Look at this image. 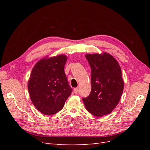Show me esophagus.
Wrapping results in <instances>:
<instances>
[{
  "mask_svg": "<svg viewBox=\"0 0 150 150\" xmlns=\"http://www.w3.org/2000/svg\"><path fill=\"white\" fill-rule=\"evenodd\" d=\"M73 91H74V93L75 94H78V93H79V89H78V88H74V90H73Z\"/></svg>",
  "mask_w": 150,
  "mask_h": 150,
  "instance_id": "esophagus-1",
  "label": "esophagus"
}]
</instances>
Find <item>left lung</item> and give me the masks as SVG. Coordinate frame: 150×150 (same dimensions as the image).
Here are the masks:
<instances>
[{
  "label": "left lung",
  "instance_id": "8db88e82",
  "mask_svg": "<svg viewBox=\"0 0 150 150\" xmlns=\"http://www.w3.org/2000/svg\"><path fill=\"white\" fill-rule=\"evenodd\" d=\"M85 56L91 68V91L83 101L91 114L101 117L111 113L120 101L124 89L121 67L107 52Z\"/></svg>",
  "mask_w": 150,
  "mask_h": 150
}]
</instances>
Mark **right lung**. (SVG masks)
Returning a JSON list of instances; mask_svg holds the SVG:
<instances>
[{"mask_svg":"<svg viewBox=\"0 0 150 150\" xmlns=\"http://www.w3.org/2000/svg\"><path fill=\"white\" fill-rule=\"evenodd\" d=\"M67 59L64 54L45 57L32 70L28 84L30 98L44 115H52L61 110L71 94L64 70Z\"/></svg>","mask_w":150,"mask_h":150,"instance_id":"right-lung-1","label":"right lung"}]
</instances>
